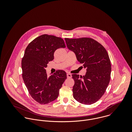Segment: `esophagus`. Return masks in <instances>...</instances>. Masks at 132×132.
Here are the masks:
<instances>
[{
    "mask_svg": "<svg viewBox=\"0 0 132 132\" xmlns=\"http://www.w3.org/2000/svg\"><path fill=\"white\" fill-rule=\"evenodd\" d=\"M67 78H72V75H71V74H70V73H68V74H67Z\"/></svg>",
    "mask_w": 132,
    "mask_h": 132,
    "instance_id": "1",
    "label": "esophagus"
}]
</instances>
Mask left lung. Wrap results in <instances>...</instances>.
<instances>
[{"label":"left lung","mask_w":132,"mask_h":132,"mask_svg":"<svg viewBox=\"0 0 132 132\" xmlns=\"http://www.w3.org/2000/svg\"><path fill=\"white\" fill-rule=\"evenodd\" d=\"M65 40L68 48L86 69L83 76L72 75L73 96L81 104H93L104 94L110 82L111 65L108 54L101 44L91 38H65Z\"/></svg>","instance_id":"8db88e82"}]
</instances>
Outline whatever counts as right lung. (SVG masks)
<instances>
[{
  "instance_id": "obj_1",
  "label": "right lung",
  "mask_w": 132,
  "mask_h": 132,
  "mask_svg": "<svg viewBox=\"0 0 132 132\" xmlns=\"http://www.w3.org/2000/svg\"><path fill=\"white\" fill-rule=\"evenodd\" d=\"M64 40L54 36L43 35L30 42L26 47L22 59V77L31 97L41 104H46L56 100L67 74L57 70L50 76L46 68L54 59L57 49L65 48Z\"/></svg>"
}]
</instances>
